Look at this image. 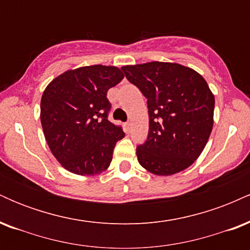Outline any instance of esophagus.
I'll return each mask as SVG.
<instances>
[{
	"label": "esophagus",
	"instance_id": "obj_1",
	"mask_svg": "<svg viewBox=\"0 0 250 250\" xmlns=\"http://www.w3.org/2000/svg\"><path fill=\"white\" fill-rule=\"evenodd\" d=\"M125 130H127L128 133H129V131H130V129H131V122H127V123H125Z\"/></svg>",
	"mask_w": 250,
	"mask_h": 250
}]
</instances>
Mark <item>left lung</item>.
I'll return each mask as SVG.
<instances>
[{
  "label": "left lung",
  "instance_id": "8db88e82",
  "mask_svg": "<svg viewBox=\"0 0 250 250\" xmlns=\"http://www.w3.org/2000/svg\"><path fill=\"white\" fill-rule=\"evenodd\" d=\"M121 69L147 97V141L136 148L149 173L169 176L195 162L214 125V94L197 71L174 62H147Z\"/></svg>",
  "mask_w": 250,
  "mask_h": 250
}]
</instances>
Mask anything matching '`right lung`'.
<instances>
[{
  "mask_svg": "<svg viewBox=\"0 0 250 250\" xmlns=\"http://www.w3.org/2000/svg\"><path fill=\"white\" fill-rule=\"evenodd\" d=\"M123 77L115 65H87L64 71L43 91L40 117L45 141L70 173L93 176L110 166L125 133L108 121L107 93Z\"/></svg>",
  "mask_w": 250,
  "mask_h": 250,
  "instance_id": "right-lung-1",
  "label": "right lung"
}]
</instances>
